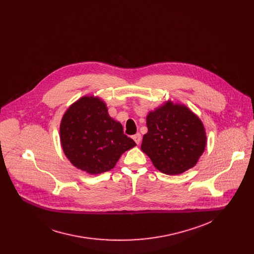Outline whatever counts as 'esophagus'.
<instances>
[{
  "instance_id": "obj_1",
  "label": "esophagus",
  "mask_w": 254,
  "mask_h": 254,
  "mask_svg": "<svg viewBox=\"0 0 254 254\" xmlns=\"http://www.w3.org/2000/svg\"><path fill=\"white\" fill-rule=\"evenodd\" d=\"M141 139H142V137H141V134H140V133H137L136 135L133 136V140L135 141V143H136L137 145H139V144L141 143Z\"/></svg>"
}]
</instances>
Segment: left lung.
I'll list each match as a JSON object with an SVG mask.
<instances>
[{
	"instance_id": "8db88e82",
	"label": "left lung",
	"mask_w": 254,
	"mask_h": 254,
	"mask_svg": "<svg viewBox=\"0 0 254 254\" xmlns=\"http://www.w3.org/2000/svg\"><path fill=\"white\" fill-rule=\"evenodd\" d=\"M146 127L141 149L164 174L179 175L192 168L205 149L204 125L183 104L168 100L149 111Z\"/></svg>"
}]
</instances>
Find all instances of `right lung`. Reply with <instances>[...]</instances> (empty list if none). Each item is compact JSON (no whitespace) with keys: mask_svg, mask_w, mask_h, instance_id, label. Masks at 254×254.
<instances>
[{"mask_svg":"<svg viewBox=\"0 0 254 254\" xmlns=\"http://www.w3.org/2000/svg\"><path fill=\"white\" fill-rule=\"evenodd\" d=\"M63 150L76 168L97 175L111 170L122 153L136 143L110 117L99 97L83 96L64 112L60 125Z\"/></svg>","mask_w":254,"mask_h":254,"instance_id":"add662e5","label":"right lung"}]
</instances>
